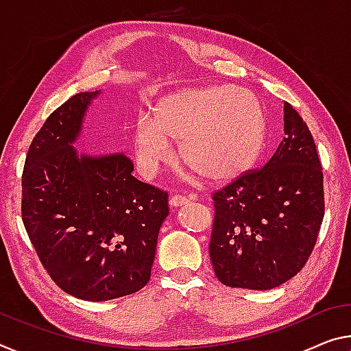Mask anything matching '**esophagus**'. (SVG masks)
I'll return each mask as SVG.
<instances>
[{"label":"esophagus","mask_w":351,"mask_h":351,"mask_svg":"<svg viewBox=\"0 0 351 351\" xmlns=\"http://www.w3.org/2000/svg\"><path fill=\"white\" fill-rule=\"evenodd\" d=\"M189 202H191V199L186 198V197L173 195L170 198V206H171V208H181V206H186Z\"/></svg>","instance_id":"obj_1"}]
</instances>
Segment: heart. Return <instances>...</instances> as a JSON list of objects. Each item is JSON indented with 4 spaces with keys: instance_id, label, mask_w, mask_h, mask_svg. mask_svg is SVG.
Returning a JSON list of instances; mask_svg holds the SVG:
<instances>
[{
    "instance_id": "obj_1",
    "label": "heart",
    "mask_w": 351,
    "mask_h": 351,
    "mask_svg": "<svg viewBox=\"0 0 351 351\" xmlns=\"http://www.w3.org/2000/svg\"><path fill=\"white\" fill-rule=\"evenodd\" d=\"M267 136L263 104L243 87L214 86L169 93L141 117L132 154L142 176L153 178L180 142L182 165L209 182H225L252 169Z\"/></svg>"
}]
</instances>
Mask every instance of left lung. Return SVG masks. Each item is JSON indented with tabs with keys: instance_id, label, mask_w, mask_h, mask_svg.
<instances>
[{
	"instance_id": "1",
	"label": "left lung",
	"mask_w": 351,
	"mask_h": 351,
	"mask_svg": "<svg viewBox=\"0 0 351 351\" xmlns=\"http://www.w3.org/2000/svg\"><path fill=\"white\" fill-rule=\"evenodd\" d=\"M209 256L220 282L269 291L295 276L324 219V173L304 120L285 101V138L258 171L214 193Z\"/></svg>"
}]
</instances>
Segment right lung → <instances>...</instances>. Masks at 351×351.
Listing matches in <instances>:
<instances>
[{"instance_id": "obj_1", "label": "right lung", "mask_w": 351, "mask_h": 351, "mask_svg": "<svg viewBox=\"0 0 351 351\" xmlns=\"http://www.w3.org/2000/svg\"><path fill=\"white\" fill-rule=\"evenodd\" d=\"M103 90L54 110L26 156L21 215L32 245L62 291L106 302L145 287L169 195L132 176L125 153H80L87 110Z\"/></svg>"}]
</instances>
